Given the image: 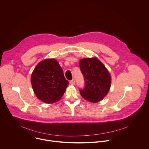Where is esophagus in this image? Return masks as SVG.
I'll use <instances>...</instances> for the list:
<instances>
[{
  "instance_id": "34e87169",
  "label": "esophagus",
  "mask_w": 149,
  "mask_h": 149,
  "mask_svg": "<svg viewBox=\"0 0 149 149\" xmlns=\"http://www.w3.org/2000/svg\"><path fill=\"white\" fill-rule=\"evenodd\" d=\"M70 84H72V85H73V84H75V80H74V79H73L72 80H70Z\"/></svg>"
}]
</instances>
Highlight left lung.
<instances>
[{"label":"left lung","instance_id":"obj_1","mask_svg":"<svg viewBox=\"0 0 149 149\" xmlns=\"http://www.w3.org/2000/svg\"><path fill=\"white\" fill-rule=\"evenodd\" d=\"M79 65L85 81L84 87L79 89L80 95L91 102L100 101L110 88L111 80L108 71L96 58L81 59Z\"/></svg>","mask_w":149,"mask_h":149}]
</instances>
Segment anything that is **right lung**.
I'll return each mask as SVG.
<instances>
[{
  "label": "right lung",
  "instance_id": "right-lung-1",
  "mask_svg": "<svg viewBox=\"0 0 149 149\" xmlns=\"http://www.w3.org/2000/svg\"><path fill=\"white\" fill-rule=\"evenodd\" d=\"M31 82L37 97L49 104L59 100L69 84L63 69L54 59H46L38 64L32 73Z\"/></svg>",
  "mask_w": 149,
  "mask_h": 149
}]
</instances>
